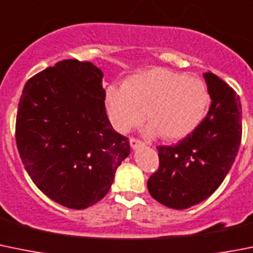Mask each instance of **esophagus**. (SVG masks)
Returning <instances> with one entry per match:
<instances>
[{
	"label": "esophagus",
	"instance_id": "1",
	"mask_svg": "<svg viewBox=\"0 0 253 253\" xmlns=\"http://www.w3.org/2000/svg\"><path fill=\"white\" fill-rule=\"evenodd\" d=\"M129 145H131V147L133 148V150H136V148H138V147H142L143 146V142L142 141H140V140H137V138H129Z\"/></svg>",
	"mask_w": 253,
	"mask_h": 253
}]
</instances>
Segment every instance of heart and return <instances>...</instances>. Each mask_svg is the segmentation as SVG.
<instances>
[{"mask_svg": "<svg viewBox=\"0 0 253 253\" xmlns=\"http://www.w3.org/2000/svg\"><path fill=\"white\" fill-rule=\"evenodd\" d=\"M210 102L202 80L161 67L137 73L124 86L106 91V107L117 131L126 133L148 117L147 133H164L172 141L187 137L201 125Z\"/></svg>", "mask_w": 253, "mask_h": 253, "instance_id": "heart-1", "label": "heart"}]
</instances>
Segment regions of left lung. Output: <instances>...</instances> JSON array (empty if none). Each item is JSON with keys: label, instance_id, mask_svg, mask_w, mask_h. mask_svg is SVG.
Segmentation results:
<instances>
[{"label": "left lung", "instance_id": "left-lung-1", "mask_svg": "<svg viewBox=\"0 0 253 253\" xmlns=\"http://www.w3.org/2000/svg\"><path fill=\"white\" fill-rule=\"evenodd\" d=\"M211 106L201 125L174 146H160V167L147 181L150 195L169 209L205 201L230 172L242 136L236 92L212 72L204 73Z\"/></svg>", "mask_w": 253, "mask_h": 253}]
</instances>
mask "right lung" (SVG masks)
<instances>
[{"label": "right lung", "instance_id": "1", "mask_svg": "<svg viewBox=\"0 0 253 253\" xmlns=\"http://www.w3.org/2000/svg\"><path fill=\"white\" fill-rule=\"evenodd\" d=\"M102 71L65 60L25 84L16 120V143L26 171L51 200L73 210L97 204L129 155L105 107Z\"/></svg>", "mask_w": 253, "mask_h": 253}]
</instances>
